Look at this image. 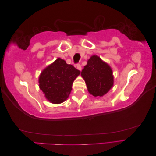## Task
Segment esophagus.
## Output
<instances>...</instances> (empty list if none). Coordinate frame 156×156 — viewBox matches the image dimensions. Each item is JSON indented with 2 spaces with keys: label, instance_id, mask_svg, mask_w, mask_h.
<instances>
[{
  "label": "esophagus",
  "instance_id": "34e87169",
  "mask_svg": "<svg viewBox=\"0 0 156 156\" xmlns=\"http://www.w3.org/2000/svg\"><path fill=\"white\" fill-rule=\"evenodd\" d=\"M75 67H76V68H77V69H79V71H81V70H82V68H81V64H77L76 66H75Z\"/></svg>",
  "mask_w": 156,
  "mask_h": 156
}]
</instances>
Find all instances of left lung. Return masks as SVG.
<instances>
[{"label": "left lung", "instance_id": "obj_1", "mask_svg": "<svg viewBox=\"0 0 156 156\" xmlns=\"http://www.w3.org/2000/svg\"><path fill=\"white\" fill-rule=\"evenodd\" d=\"M81 75L85 81L88 91L95 97L105 95L113 86L111 68L97 55L90 58Z\"/></svg>", "mask_w": 156, "mask_h": 156}]
</instances>
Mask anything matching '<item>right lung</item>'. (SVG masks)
<instances>
[{
    "mask_svg": "<svg viewBox=\"0 0 156 156\" xmlns=\"http://www.w3.org/2000/svg\"><path fill=\"white\" fill-rule=\"evenodd\" d=\"M80 73L72 65L58 58L42 71L39 77L40 88L47 100L58 104L67 100L74 80Z\"/></svg>",
    "mask_w": 156,
    "mask_h": 156,
    "instance_id": "1",
    "label": "right lung"
}]
</instances>
